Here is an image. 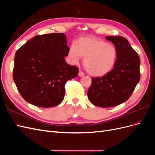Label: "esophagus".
Segmentation results:
<instances>
[{"instance_id": "obj_1", "label": "esophagus", "mask_w": 155, "mask_h": 155, "mask_svg": "<svg viewBox=\"0 0 155 155\" xmlns=\"http://www.w3.org/2000/svg\"><path fill=\"white\" fill-rule=\"evenodd\" d=\"M84 75H85V74H84L82 71H81V70H79V74H78V76H79V77H82V76H83Z\"/></svg>"}]
</instances>
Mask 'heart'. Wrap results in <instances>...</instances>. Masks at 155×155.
I'll return each mask as SVG.
<instances>
[{
    "mask_svg": "<svg viewBox=\"0 0 155 155\" xmlns=\"http://www.w3.org/2000/svg\"><path fill=\"white\" fill-rule=\"evenodd\" d=\"M118 57V50L114 45L96 37H83L76 45L69 46L68 58L72 63H76L81 58L87 72L92 76H103L113 68Z\"/></svg>",
    "mask_w": 155,
    "mask_h": 155,
    "instance_id": "1",
    "label": "heart"
}]
</instances>
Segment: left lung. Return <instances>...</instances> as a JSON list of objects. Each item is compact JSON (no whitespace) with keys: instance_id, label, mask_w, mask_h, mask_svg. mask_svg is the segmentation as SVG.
<instances>
[{"instance_id":"8db88e82","label":"left lung","mask_w":155,"mask_h":155,"mask_svg":"<svg viewBox=\"0 0 155 155\" xmlns=\"http://www.w3.org/2000/svg\"><path fill=\"white\" fill-rule=\"evenodd\" d=\"M118 50L113 69L102 77L92 78L87 96L93 105L100 107L118 105L130 97L140 79V60L126 38L107 36Z\"/></svg>"}]
</instances>
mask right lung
Segmentation results:
<instances>
[{"label":"right lung","instance_id":"add662e5","mask_svg":"<svg viewBox=\"0 0 155 155\" xmlns=\"http://www.w3.org/2000/svg\"><path fill=\"white\" fill-rule=\"evenodd\" d=\"M63 33L39 35L18 48L13 78L24 100L39 107L58 105L64 99L67 81L79 68L65 61L68 46Z\"/></svg>","mask_w":155,"mask_h":155}]
</instances>
